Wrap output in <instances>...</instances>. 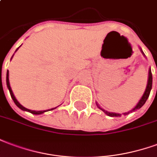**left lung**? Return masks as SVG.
<instances>
[{
    "label": "left lung",
    "instance_id": "left-lung-1",
    "mask_svg": "<svg viewBox=\"0 0 157 157\" xmlns=\"http://www.w3.org/2000/svg\"><path fill=\"white\" fill-rule=\"evenodd\" d=\"M140 51H141V52L143 53V55L145 56V54H144V52H142V50H141V49H140ZM151 87H152V74H151V68H150L149 75H148V81H147V85H146V90H145L144 94H143L142 97H141V99H140V101L138 102V104H137V105L135 106V108L132 109L130 111L126 112V113H124L123 115H129V114H130V113H131V112L136 111V109H139L141 108L143 105H145V103H146V101L147 100V99H148V97H149L150 93H151ZM96 105H97V106L99 107V109H100L101 110H103V111L105 112L106 115H109V116H110V117H119V116H121V114H117V113H112V112L106 111V110H105L104 109H102L101 107H100V106H99V104H97V103H96Z\"/></svg>",
    "mask_w": 157,
    "mask_h": 157
}]
</instances>
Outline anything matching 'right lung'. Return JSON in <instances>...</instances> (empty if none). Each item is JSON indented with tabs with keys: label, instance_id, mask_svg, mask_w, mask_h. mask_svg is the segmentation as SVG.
I'll return each instance as SVG.
<instances>
[{
	"label": "right lung",
	"instance_id": "1",
	"mask_svg": "<svg viewBox=\"0 0 157 157\" xmlns=\"http://www.w3.org/2000/svg\"><path fill=\"white\" fill-rule=\"evenodd\" d=\"M17 50H16V51H17ZM12 57H13V56H12ZM12 57H11V58H12ZM6 85H7V88H8V90H9V92H10V94H11V99H13V101H14V103H15V104H16V105L17 106L18 108H20L21 109V110H24V111H27V112H30V113H32V114H33V115H41V114H43L44 112L49 111V110H52V109H54L57 108V107H55V108L50 109H47V110H41V111H36V110H31V109H28L23 107L22 105H21L20 103L18 102L17 99H16V97H15V96H14V94H13V92H12V90H11V86H10V82H9V71H8V70H7V72H6Z\"/></svg>",
	"mask_w": 157,
	"mask_h": 157
}]
</instances>
